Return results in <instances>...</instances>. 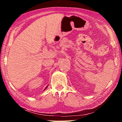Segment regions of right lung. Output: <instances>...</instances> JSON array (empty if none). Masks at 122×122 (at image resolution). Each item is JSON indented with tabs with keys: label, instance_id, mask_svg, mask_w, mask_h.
Listing matches in <instances>:
<instances>
[{
	"label": "right lung",
	"instance_id": "obj_1",
	"mask_svg": "<svg viewBox=\"0 0 122 122\" xmlns=\"http://www.w3.org/2000/svg\"><path fill=\"white\" fill-rule=\"evenodd\" d=\"M47 86H46V88H45V89H44V90H45V89H46L47 88Z\"/></svg>",
	"mask_w": 122,
	"mask_h": 122
}]
</instances>
